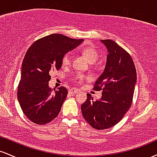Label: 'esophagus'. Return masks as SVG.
Masks as SVG:
<instances>
[{
    "label": "esophagus",
    "mask_w": 157,
    "mask_h": 157,
    "mask_svg": "<svg viewBox=\"0 0 157 157\" xmlns=\"http://www.w3.org/2000/svg\"><path fill=\"white\" fill-rule=\"evenodd\" d=\"M68 92L71 94H77V92H78V90H77V89H71L68 91Z\"/></svg>",
    "instance_id": "obj_1"
}]
</instances>
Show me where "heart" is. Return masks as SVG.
I'll use <instances>...</instances> for the list:
<instances>
[{
	"label": "heart",
	"mask_w": 157,
	"mask_h": 157,
	"mask_svg": "<svg viewBox=\"0 0 157 157\" xmlns=\"http://www.w3.org/2000/svg\"><path fill=\"white\" fill-rule=\"evenodd\" d=\"M80 51L82 52V54L85 57L87 58V60L89 61L90 63H94L95 62H97V59L99 57L98 52L93 46H82V48H80ZM71 55L70 52H68V53L65 54L63 57L62 59V64L63 66H68L70 63H71ZM76 78L78 79V80H82L83 78V76L80 74H78V75L76 76Z\"/></svg>",
	"instance_id": "1"
}]
</instances>
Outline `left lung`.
Returning a JSON list of instances; mask_svg holds the SVG:
<instances>
[{
    "label": "left lung",
    "instance_id": "8db88e82",
    "mask_svg": "<svg viewBox=\"0 0 157 157\" xmlns=\"http://www.w3.org/2000/svg\"><path fill=\"white\" fill-rule=\"evenodd\" d=\"M100 41L107 48V60L94 90H102V97L95 101L87 94V100L81 105V111L91 127L104 130L117 124L130 109L136 71L132 58L125 50L111 40Z\"/></svg>",
    "mask_w": 157,
    "mask_h": 157
}]
</instances>
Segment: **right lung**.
<instances>
[{
  "instance_id": "1",
  "label": "right lung",
  "mask_w": 157,
  "mask_h": 157,
  "mask_svg": "<svg viewBox=\"0 0 157 157\" xmlns=\"http://www.w3.org/2000/svg\"><path fill=\"white\" fill-rule=\"evenodd\" d=\"M82 41V39L53 34L37 40L26 52L21 67L17 99L23 112L30 121L44 125L59 114L68 90L61 86L52 91L48 86L49 75L61 68L65 54Z\"/></svg>"
}]
</instances>
